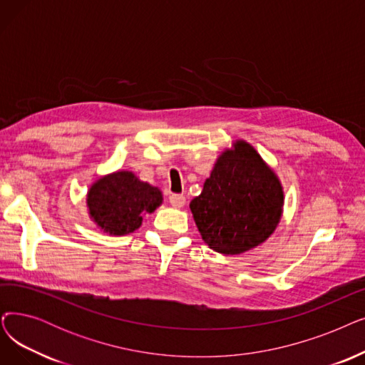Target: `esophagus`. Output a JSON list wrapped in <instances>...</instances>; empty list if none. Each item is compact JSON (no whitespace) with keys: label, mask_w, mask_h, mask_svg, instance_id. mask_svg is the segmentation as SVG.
Segmentation results:
<instances>
[{"label":"esophagus","mask_w":365,"mask_h":365,"mask_svg":"<svg viewBox=\"0 0 365 365\" xmlns=\"http://www.w3.org/2000/svg\"><path fill=\"white\" fill-rule=\"evenodd\" d=\"M185 202H186V198H185L183 195H180V194H173V195H170V204L173 205V207L182 209L183 205H185Z\"/></svg>","instance_id":"obj_1"}]
</instances>
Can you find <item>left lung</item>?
<instances>
[{
  "instance_id": "1",
  "label": "left lung",
  "mask_w": 365,
  "mask_h": 365,
  "mask_svg": "<svg viewBox=\"0 0 365 365\" xmlns=\"http://www.w3.org/2000/svg\"><path fill=\"white\" fill-rule=\"evenodd\" d=\"M283 204L276 171L255 148L239 138L220 152L189 209L204 243L217 253L240 255L274 232Z\"/></svg>"
}]
</instances>
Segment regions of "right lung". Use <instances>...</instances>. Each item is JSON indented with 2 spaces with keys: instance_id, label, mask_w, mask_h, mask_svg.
Listing matches in <instances>:
<instances>
[{
  "instance_id": "add662e5",
  "label": "right lung",
  "mask_w": 365,
  "mask_h": 365,
  "mask_svg": "<svg viewBox=\"0 0 365 365\" xmlns=\"http://www.w3.org/2000/svg\"><path fill=\"white\" fill-rule=\"evenodd\" d=\"M163 200L160 187L140 180L130 170H118L89 186L86 207L97 228L118 237L138 230L143 216L153 213Z\"/></svg>"
}]
</instances>
